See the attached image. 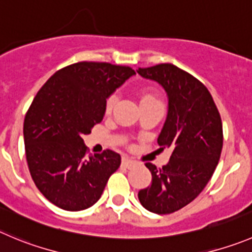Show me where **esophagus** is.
I'll list each match as a JSON object with an SVG mask.
<instances>
[{
  "mask_svg": "<svg viewBox=\"0 0 252 252\" xmlns=\"http://www.w3.org/2000/svg\"><path fill=\"white\" fill-rule=\"evenodd\" d=\"M136 163H137V162L133 159H131V158H127V157L122 158V166H124L125 168H131V167L135 166Z\"/></svg>",
  "mask_w": 252,
  "mask_h": 252,
  "instance_id": "obj_1",
  "label": "esophagus"
}]
</instances>
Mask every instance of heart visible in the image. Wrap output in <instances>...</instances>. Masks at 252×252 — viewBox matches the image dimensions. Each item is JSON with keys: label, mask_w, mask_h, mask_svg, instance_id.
<instances>
[{"label": "heart", "mask_w": 252, "mask_h": 252, "mask_svg": "<svg viewBox=\"0 0 252 252\" xmlns=\"http://www.w3.org/2000/svg\"><path fill=\"white\" fill-rule=\"evenodd\" d=\"M115 101H116V96H115V95H111V96L107 99L106 106H105V109H106L107 112L111 111L112 106H114V104H115ZM147 101H158V100L156 99L153 95L145 93V94H142V96H141V102H147Z\"/></svg>", "instance_id": "heart-1"}]
</instances>
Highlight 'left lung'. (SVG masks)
I'll use <instances>...</instances> for the list:
<instances>
[{"label": "left lung", "instance_id": "1", "mask_svg": "<svg viewBox=\"0 0 252 252\" xmlns=\"http://www.w3.org/2000/svg\"><path fill=\"white\" fill-rule=\"evenodd\" d=\"M137 73L166 92L168 112L157 142L172 148L162 168L146 163L152 182L138 199L148 212L171 214L193 202L212 178L221 155V119L208 89L178 66L158 64Z\"/></svg>", "mask_w": 252, "mask_h": 252}]
</instances>
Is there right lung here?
<instances>
[{
    "label": "right lung",
    "instance_id": "right-lung-1",
    "mask_svg": "<svg viewBox=\"0 0 252 252\" xmlns=\"http://www.w3.org/2000/svg\"><path fill=\"white\" fill-rule=\"evenodd\" d=\"M130 66L80 62L53 74L31 104L23 124L33 182L57 207L79 212L100 199L121 156H86L83 137L102 121L106 100L135 75Z\"/></svg>",
    "mask_w": 252,
    "mask_h": 252
}]
</instances>
